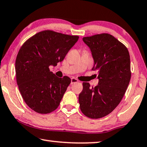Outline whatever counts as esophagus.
I'll return each mask as SVG.
<instances>
[{
  "mask_svg": "<svg viewBox=\"0 0 147 147\" xmlns=\"http://www.w3.org/2000/svg\"><path fill=\"white\" fill-rule=\"evenodd\" d=\"M76 82H78V80L76 79V78H71V84H73L74 83H76Z\"/></svg>",
  "mask_w": 147,
  "mask_h": 147,
  "instance_id": "esophagus-1",
  "label": "esophagus"
}]
</instances>
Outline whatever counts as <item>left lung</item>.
Returning a JSON list of instances; mask_svg holds the SVG:
<instances>
[{"mask_svg": "<svg viewBox=\"0 0 147 147\" xmlns=\"http://www.w3.org/2000/svg\"><path fill=\"white\" fill-rule=\"evenodd\" d=\"M97 71L98 85L90 88L82 82L78 96L82 113L88 118L100 119L112 112L121 102L131 77L130 55L125 45L109 34L84 37Z\"/></svg>", "mask_w": 147, "mask_h": 147, "instance_id": "1", "label": "left lung"}]
</instances>
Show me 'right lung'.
<instances>
[{"label":"right lung","instance_id":"add662e5","mask_svg":"<svg viewBox=\"0 0 147 147\" xmlns=\"http://www.w3.org/2000/svg\"><path fill=\"white\" fill-rule=\"evenodd\" d=\"M78 40V36L44 30L26 40L18 51L16 82L24 102L35 112L47 114L59 106L71 80L57 77L49 67L63 61Z\"/></svg>","mask_w":147,"mask_h":147}]
</instances>
